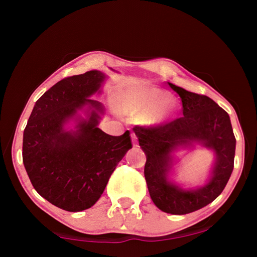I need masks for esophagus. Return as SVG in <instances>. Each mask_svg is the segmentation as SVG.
Here are the masks:
<instances>
[{
  "instance_id": "obj_1",
  "label": "esophagus",
  "mask_w": 257,
  "mask_h": 257,
  "mask_svg": "<svg viewBox=\"0 0 257 257\" xmlns=\"http://www.w3.org/2000/svg\"><path fill=\"white\" fill-rule=\"evenodd\" d=\"M132 139H133L134 147H137V145H138V142H137V137H136V135L133 134V135H132Z\"/></svg>"
}]
</instances>
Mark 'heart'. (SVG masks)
I'll return each instance as SVG.
<instances>
[{
	"label": "heart",
	"mask_w": 257,
	"mask_h": 257,
	"mask_svg": "<svg viewBox=\"0 0 257 257\" xmlns=\"http://www.w3.org/2000/svg\"><path fill=\"white\" fill-rule=\"evenodd\" d=\"M168 95L158 89H139L121 104L120 112L127 115L147 119L150 122H161L171 114L172 104Z\"/></svg>",
	"instance_id": "heart-1"
}]
</instances>
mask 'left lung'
<instances>
[{
  "mask_svg": "<svg viewBox=\"0 0 257 257\" xmlns=\"http://www.w3.org/2000/svg\"><path fill=\"white\" fill-rule=\"evenodd\" d=\"M182 103V116L153 125H135L139 146L146 154L144 175L151 198L161 211L187 214L222 193L233 170L236 138L228 113L210 97L169 84ZM199 141L216 152L217 161L209 184L197 191H182L166 181L170 153L177 145Z\"/></svg>",
  "mask_w": 257,
  "mask_h": 257,
  "instance_id": "left-lung-1",
  "label": "left lung"
}]
</instances>
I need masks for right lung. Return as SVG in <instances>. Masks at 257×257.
<instances>
[{"instance_id": "right-lung-1", "label": "right lung", "mask_w": 257, "mask_h": 257, "mask_svg": "<svg viewBox=\"0 0 257 257\" xmlns=\"http://www.w3.org/2000/svg\"><path fill=\"white\" fill-rule=\"evenodd\" d=\"M104 75L92 70L63 78L35 104L24 130L23 161L32 185L46 201L69 212L84 211L101 197L116 165L133 147L130 133L111 136L97 128L101 104L87 98ZM95 110L76 133L63 124L78 108Z\"/></svg>"}]
</instances>
